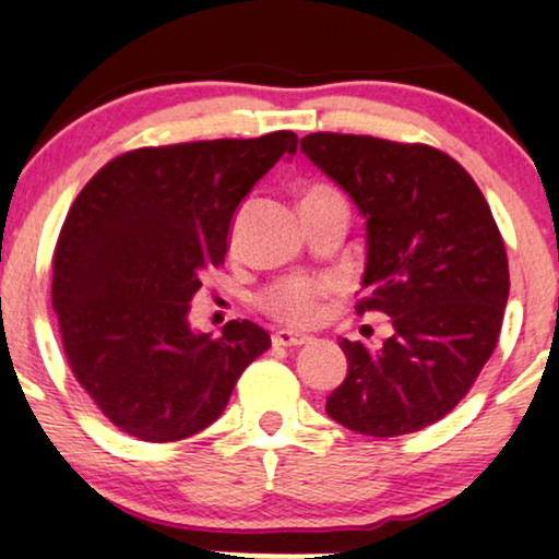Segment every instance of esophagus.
Instances as JSON below:
<instances>
[{
  "label": "esophagus",
  "instance_id": "esophagus-1",
  "mask_svg": "<svg viewBox=\"0 0 559 559\" xmlns=\"http://www.w3.org/2000/svg\"><path fill=\"white\" fill-rule=\"evenodd\" d=\"M309 343L307 335H296L292 330H278L273 335V345L275 348H299V345Z\"/></svg>",
  "mask_w": 559,
  "mask_h": 559
}]
</instances>
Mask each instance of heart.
<instances>
[{"mask_svg":"<svg viewBox=\"0 0 559 559\" xmlns=\"http://www.w3.org/2000/svg\"><path fill=\"white\" fill-rule=\"evenodd\" d=\"M337 195L328 186H309L304 190V201H320V198ZM237 227L231 229L235 239ZM337 292V281L330 275H288L275 281L258 296V307L273 320L292 324V328H312L322 320L324 301Z\"/></svg>","mask_w":559,"mask_h":559,"instance_id":"1","label":"heart"}]
</instances>
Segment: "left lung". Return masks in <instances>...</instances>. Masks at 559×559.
<instances>
[{"label":"left lung","mask_w":559,"mask_h":559,"mask_svg":"<svg viewBox=\"0 0 559 559\" xmlns=\"http://www.w3.org/2000/svg\"><path fill=\"white\" fill-rule=\"evenodd\" d=\"M301 152L366 218V296L358 312L392 317L379 350L343 341L348 377L328 415L356 433H415L449 415L496 350L508 258L469 173L428 144L309 133Z\"/></svg>","instance_id":"left-lung-1"}]
</instances>
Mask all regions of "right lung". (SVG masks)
Returning <instances> with one entry per match:
<instances>
[{
  "mask_svg": "<svg viewBox=\"0 0 559 559\" xmlns=\"http://www.w3.org/2000/svg\"><path fill=\"white\" fill-rule=\"evenodd\" d=\"M294 131L144 146L110 159L69 209L51 299L82 390L112 426L167 443L209 428L271 335L250 320L190 330L201 275L224 263L239 201Z\"/></svg>",
  "mask_w": 559,
  "mask_h": 559,
  "instance_id": "1",
  "label": "right lung"
}]
</instances>
